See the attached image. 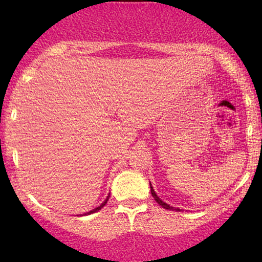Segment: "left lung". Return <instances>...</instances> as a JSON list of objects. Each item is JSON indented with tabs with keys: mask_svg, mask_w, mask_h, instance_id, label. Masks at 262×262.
I'll use <instances>...</instances> for the list:
<instances>
[{
	"mask_svg": "<svg viewBox=\"0 0 262 262\" xmlns=\"http://www.w3.org/2000/svg\"><path fill=\"white\" fill-rule=\"evenodd\" d=\"M150 191H151V195L154 196V199H155V200H156V202H157V203H159L161 206H162V207H164V209H166V210H171V211H181L180 209H178V207H173V206L168 205V204H167V203H164V202H162V200H161V199H160V196L156 194V192H155V191H154V188H152V186H151V184H150Z\"/></svg>",
	"mask_w": 262,
	"mask_h": 262,
	"instance_id": "8db88e82",
	"label": "left lung"
}]
</instances>
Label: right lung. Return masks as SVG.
<instances>
[{
  "instance_id": "1",
  "label": "right lung",
  "mask_w": 262,
  "mask_h": 262,
  "mask_svg": "<svg viewBox=\"0 0 262 262\" xmlns=\"http://www.w3.org/2000/svg\"><path fill=\"white\" fill-rule=\"evenodd\" d=\"M108 198H110V195H108V196H107V198H106V200H105V202H103V203L101 204V205H100V206H98V207H95V209H93L92 211H89V212H87V213H83V214H92V213H94V212H98V211H99V210H101V209H102V207L106 205V203H107V200H108Z\"/></svg>"
}]
</instances>
